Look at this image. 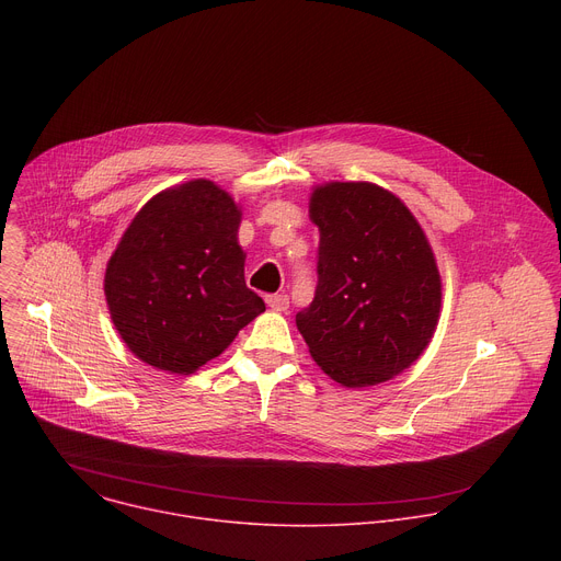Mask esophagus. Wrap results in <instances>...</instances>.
<instances>
[{
	"label": "esophagus",
	"mask_w": 561,
	"mask_h": 561,
	"mask_svg": "<svg viewBox=\"0 0 561 561\" xmlns=\"http://www.w3.org/2000/svg\"><path fill=\"white\" fill-rule=\"evenodd\" d=\"M266 304H268V308L275 310V312L288 310V297H286V295H268V297H266Z\"/></svg>",
	"instance_id": "34e87169"
}]
</instances>
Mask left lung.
<instances>
[{
    "mask_svg": "<svg viewBox=\"0 0 561 561\" xmlns=\"http://www.w3.org/2000/svg\"><path fill=\"white\" fill-rule=\"evenodd\" d=\"M317 290L295 324L310 357L346 388L377 386L428 348L442 312V277L409 206L373 182L317 184Z\"/></svg>",
    "mask_w": 561,
    "mask_h": 561,
    "instance_id": "obj_1",
    "label": "left lung"
}]
</instances>
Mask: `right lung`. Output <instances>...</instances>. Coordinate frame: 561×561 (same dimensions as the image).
Masks as SVG:
<instances>
[{
    "instance_id": "add662e5",
    "label": "right lung",
    "mask_w": 561,
    "mask_h": 561,
    "mask_svg": "<svg viewBox=\"0 0 561 561\" xmlns=\"http://www.w3.org/2000/svg\"><path fill=\"white\" fill-rule=\"evenodd\" d=\"M239 224L242 206L204 178L139 208L104 275L115 331L137 359L191 375L266 310L244 282Z\"/></svg>"
}]
</instances>
